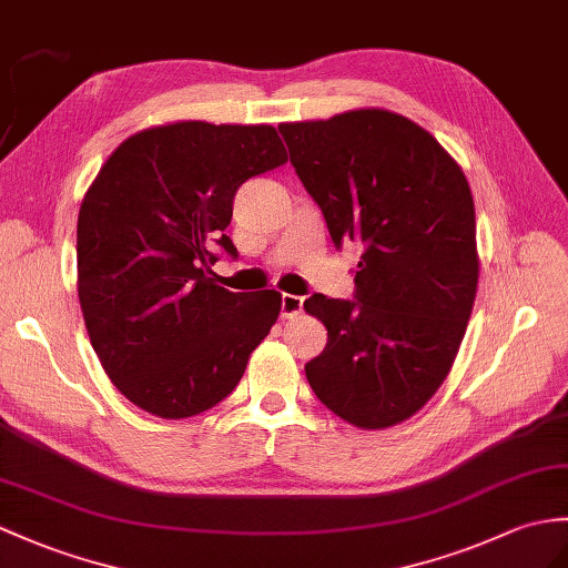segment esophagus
I'll return each instance as SVG.
<instances>
[{
  "mask_svg": "<svg viewBox=\"0 0 568 568\" xmlns=\"http://www.w3.org/2000/svg\"><path fill=\"white\" fill-rule=\"evenodd\" d=\"M302 297L297 295H283L281 297V316L283 320H293V316H297L302 312Z\"/></svg>",
  "mask_w": 568,
  "mask_h": 568,
  "instance_id": "esophagus-1",
  "label": "esophagus"
}]
</instances>
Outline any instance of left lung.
Segmentation results:
<instances>
[{
	"mask_svg": "<svg viewBox=\"0 0 568 568\" xmlns=\"http://www.w3.org/2000/svg\"><path fill=\"white\" fill-rule=\"evenodd\" d=\"M332 242H361L355 300L312 295L326 348L305 365L320 402L379 430L424 408L455 363L477 297L474 201L428 130L385 109L278 125Z\"/></svg>",
	"mask_w": 568,
	"mask_h": 568,
	"instance_id": "8db88e82",
	"label": "left lung"
}]
</instances>
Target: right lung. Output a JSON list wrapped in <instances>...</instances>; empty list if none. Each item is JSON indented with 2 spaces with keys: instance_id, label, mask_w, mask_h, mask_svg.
<instances>
[{
  "instance_id": "1",
  "label": "right lung",
  "mask_w": 568,
  "mask_h": 568,
  "mask_svg": "<svg viewBox=\"0 0 568 568\" xmlns=\"http://www.w3.org/2000/svg\"><path fill=\"white\" fill-rule=\"evenodd\" d=\"M287 162L273 125L179 121L130 135L105 160L77 220V293L101 367L125 399L189 418L240 385L281 314L210 278L246 179Z\"/></svg>"
}]
</instances>
